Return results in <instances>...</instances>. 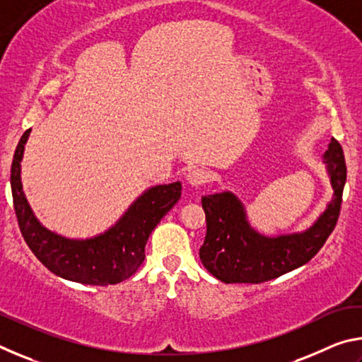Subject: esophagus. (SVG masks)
<instances>
[{"label":"esophagus","instance_id":"obj_1","mask_svg":"<svg viewBox=\"0 0 362 362\" xmlns=\"http://www.w3.org/2000/svg\"><path fill=\"white\" fill-rule=\"evenodd\" d=\"M209 182V173L201 168H194L187 175V183L192 187H201L204 183Z\"/></svg>","mask_w":362,"mask_h":362}]
</instances>
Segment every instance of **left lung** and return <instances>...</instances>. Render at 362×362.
<instances>
[{
	"label": "left lung",
	"mask_w": 362,
	"mask_h": 362,
	"mask_svg": "<svg viewBox=\"0 0 362 362\" xmlns=\"http://www.w3.org/2000/svg\"><path fill=\"white\" fill-rule=\"evenodd\" d=\"M334 196L316 222L303 231L265 236L247 222L244 204L231 192L203 196L206 240L199 249L204 268L222 283L259 284L305 265L320 252L335 228L346 182L345 156L340 144L330 140L324 153Z\"/></svg>",
	"instance_id": "8db88e82"
}]
</instances>
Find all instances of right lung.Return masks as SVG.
<instances>
[{
    "instance_id": "add662e5",
    "label": "right lung",
    "mask_w": 362,
    "mask_h": 362,
    "mask_svg": "<svg viewBox=\"0 0 362 362\" xmlns=\"http://www.w3.org/2000/svg\"><path fill=\"white\" fill-rule=\"evenodd\" d=\"M30 131L21 137L11 166L12 201L27 246L49 272L75 283L110 286L132 276L145 259L151 231L180 199L182 183L145 189L118 222L100 235L86 240L65 238L41 225L23 193L21 163Z\"/></svg>"
}]
</instances>
